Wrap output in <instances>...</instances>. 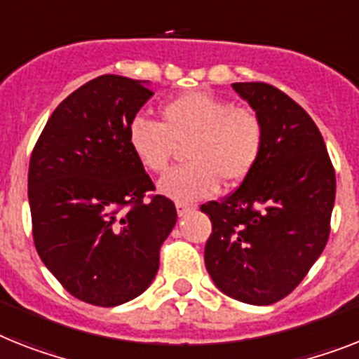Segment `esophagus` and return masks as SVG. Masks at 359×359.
I'll return each instance as SVG.
<instances>
[{"label": "esophagus", "instance_id": "obj_1", "mask_svg": "<svg viewBox=\"0 0 359 359\" xmlns=\"http://www.w3.org/2000/svg\"><path fill=\"white\" fill-rule=\"evenodd\" d=\"M176 209H177V215H180V216H187V215H189V212L194 211L196 207L191 205V203H183V201H177Z\"/></svg>", "mask_w": 359, "mask_h": 359}]
</instances>
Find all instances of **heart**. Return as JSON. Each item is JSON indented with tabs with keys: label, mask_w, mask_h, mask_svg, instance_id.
Segmentation results:
<instances>
[{
	"label": "heart",
	"mask_w": 359,
	"mask_h": 359,
	"mask_svg": "<svg viewBox=\"0 0 359 359\" xmlns=\"http://www.w3.org/2000/svg\"><path fill=\"white\" fill-rule=\"evenodd\" d=\"M161 123L135 117L126 141L144 170L165 172L177 147L187 165L159 182L163 194L176 201L211 196L220 182L236 187L248 180L264 150L266 130L260 115L248 106L207 91H187L159 109Z\"/></svg>",
	"instance_id": "heart-1"
}]
</instances>
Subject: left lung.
<instances>
[{
  "instance_id": "obj_1",
  "label": "left lung",
  "mask_w": 359,
  "mask_h": 359,
  "mask_svg": "<svg viewBox=\"0 0 359 359\" xmlns=\"http://www.w3.org/2000/svg\"><path fill=\"white\" fill-rule=\"evenodd\" d=\"M233 90L264 123L259 165L238 189L200 207L211 218L205 268L229 297L273 304L297 288L319 259L336 200V172L312 117L266 82Z\"/></svg>"
}]
</instances>
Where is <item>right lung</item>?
I'll list each match as a JSON object with an SVG mask.
<instances>
[{
	"label": "right lung",
	"mask_w": 359,
	"mask_h": 359,
	"mask_svg": "<svg viewBox=\"0 0 359 359\" xmlns=\"http://www.w3.org/2000/svg\"><path fill=\"white\" fill-rule=\"evenodd\" d=\"M154 91L102 75L53 111L32 148L29 205L41 262L73 297L117 306L144 292L176 224L174 201L156 191L126 141Z\"/></svg>",
	"instance_id": "add662e5"
}]
</instances>
